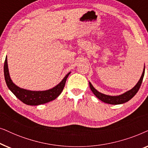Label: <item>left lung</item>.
<instances>
[{
  "mask_svg": "<svg viewBox=\"0 0 148 148\" xmlns=\"http://www.w3.org/2000/svg\"><path fill=\"white\" fill-rule=\"evenodd\" d=\"M144 73H145V66H144V68H143L142 75H141V77L139 79V82L137 83V84L135 85V86L133 87L131 90L125 92L124 94L119 95V96H109V95L104 94H102V93L99 92L98 90H96L90 82H89V84H90L91 90L92 91V92L94 93V94L99 99V100H100L101 101H102V102H104L105 103H107V104H113V105L121 104H123V103L128 102L129 100H130L131 99L137 94V92H138L139 88H140L141 83H142L143 76H144Z\"/></svg>",
  "mask_w": 148,
  "mask_h": 148,
  "instance_id": "left-lung-1",
  "label": "left lung"
}]
</instances>
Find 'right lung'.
Masks as SVG:
<instances>
[{"label":"right lung","instance_id":"right-lung-1","mask_svg":"<svg viewBox=\"0 0 148 148\" xmlns=\"http://www.w3.org/2000/svg\"><path fill=\"white\" fill-rule=\"evenodd\" d=\"M70 73L71 72L68 73L61 82L54 88L44 91H32L19 88L13 82L9 75L7 56L4 64V75L7 87L19 100L31 106H38L55 100L63 90L66 79Z\"/></svg>","mask_w":148,"mask_h":148}]
</instances>
